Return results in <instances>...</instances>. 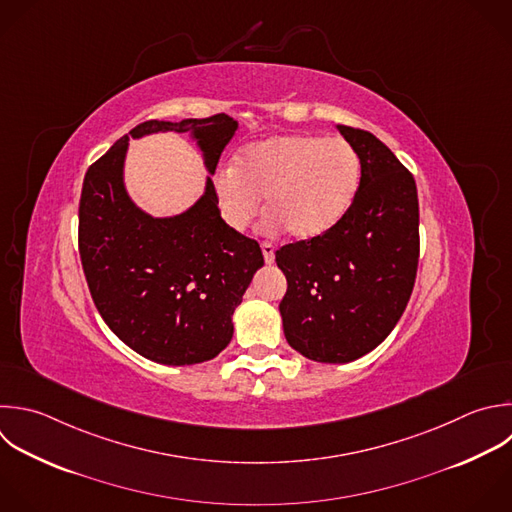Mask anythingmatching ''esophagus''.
<instances>
[{
  "mask_svg": "<svg viewBox=\"0 0 512 512\" xmlns=\"http://www.w3.org/2000/svg\"><path fill=\"white\" fill-rule=\"evenodd\" d=\"M260 248H262V254H264L266 264H272V262H274V246H272L270 242H262Z\"/></svg>",
  "mask_w": 512,
  "mask_h": 512,
  "instance_id": "34e87169",
  "label": "esophagus"
}]
</instances>
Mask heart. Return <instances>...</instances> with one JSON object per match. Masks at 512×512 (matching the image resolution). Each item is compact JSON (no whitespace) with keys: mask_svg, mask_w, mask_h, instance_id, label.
Here are the masks:
<instances>
[{"mask_svg":"<svg viewBox=\"0 0 512 512\" xmlns=\"http://www.w3.org/2000/svg\"><path fill=\"white\" fill-rule=\"evenodd\" d=\"M362 164L342 138L274 136L242 148L232 168L214 176V196L224 222L246 230L264 198L268 228H286L296 240L330 232L350 210Z\"/></svg>","mask_w":512,"mask_h":512,"instance_id":"b5f03b06","label":"heart"}]
</instances>
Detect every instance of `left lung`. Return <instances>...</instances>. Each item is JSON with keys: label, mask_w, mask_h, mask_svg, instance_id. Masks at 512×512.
<instances>
[{"label": "left lung", "mask_w": 512, "mask_h": 512, "mask_svg": "<svg viewBox=\"0 0 512 512\" xmlns=\"http://www.w3.org/2000/svg\"><path fill=\"white\" fill-rule=\"evenodd\" d=\"M338 130L362 164L350 210L330 232L276 250L288 282L280 302L286 340L326 364L352 362L392 332L420 254L414 176L370 132Z\"/></svg>", "instance_id": "1"}]
</instances>
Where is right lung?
I'll return each instance as SVG.
<instances>
[{
    "label": "right lung",
    "mask_w": 512,
    "mask_h": 512,
    "mask_svg": "<svg viewBox=\"0 0 512 512\" xmlns=\"http://www.w3.org/2000/svg\"><path fill=\"white\" fill-rule=\"evenodd\" d=\"M238 124L150 120L120 138L84 178L78 248L90 294L110 330L148 360L184 366L218 356L232 340V314L264 264L256 240L220 216L214 184L184 214L152 218L124 190L128 140L154 132L192 134L214 174Z\"/></svg>",
    "instance_id": "1"
}]
</instances>
